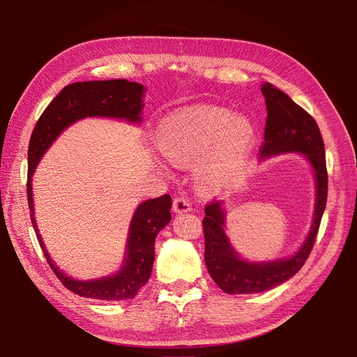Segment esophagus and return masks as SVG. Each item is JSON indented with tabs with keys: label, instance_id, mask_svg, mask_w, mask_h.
Returning <instances> with one entry per match:
<instances>
[{
	"label": "esophagus",
	"instance_id": "esophagus-1",
	"mask_svg": "<svg viewBox=\"0 0 357 357\" xmlns=\"http://www.w3.org/2000/svg\"><path fill=\"white\" fill-rule=\"evenodd\" d=\"M172 210H174V213H177V214L188 213L192 210V204L189 202L188 198L178 197L174 199V202H172Z\"/></svg>",
	"mask_w": 357,
	"mask_h": 357
}]
</instances>
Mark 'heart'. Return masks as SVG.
<instances>
[{
	"mask_svg": "<svg viewBox=\"0 0 357 357\" xmlns=\"http://www.w3.org/2000/svg\"><path fill=\"white\" fill-rule=\"evenodd\" d=\"M156 146L169 162L193 168L197 185L223 190L241 176L256 143L245 117L223 107H189L167 116L156 128Z\"/></svg>",
	"mask_w": 357,
	"mask_h": 357,
	"instance_id": "heart-1",
	"label": "heart"
}]
</instances>
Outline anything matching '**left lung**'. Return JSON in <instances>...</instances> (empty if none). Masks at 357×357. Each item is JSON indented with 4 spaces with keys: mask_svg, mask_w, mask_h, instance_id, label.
Listing matches in <instances>:
<instances>
[{
    "mask_svg": "<svg viewBox=\"0 0 357 357\" xmlns=\"http://www.w3.org/2000/svg\"><path fill=\"white\" fill-rule=\"evenodd\" d=\"M261 91L268 110L261 159L287 153L304 156L314 174V213L308 235L294 255L273 261H248L235 250L226 235L225 201L208 204L202 220L205 265L214 283L229 295L261 294L294 277L304 266L316 241L328 198L325 144L316 121L274 84L264 83Z\"/></svg>",
    "mask_w": 357,
    "mask_h": 357,
    "instance_id": "8db88e82",
    "label": "left lung"
}]
</instances>
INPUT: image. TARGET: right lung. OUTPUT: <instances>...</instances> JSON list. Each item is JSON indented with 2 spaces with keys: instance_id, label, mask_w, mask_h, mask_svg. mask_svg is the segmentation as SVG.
Wrapping results in <instances>:
<instances>
[{
  "instance_id": "1",
  "label": "right lung",
  "mask_w": 357,
  "mask_h": 357,
  "mask_svg": "<svg viewBox=\"0 0 357 357\" xmlns=\"http://www.w3.org/2000/svg\"><path fill=\"white\" fill-rule=\"evenodd\" d=\"M146 86L126 79L77 82L63 88L43 112L29 139L28 149V205L31 222L50 268L61 283L73 294L101 301L132 299L150 278L155 261V240L171 220L172 199L169 195L146 199L138 204L129 223L125 255L114 274L77 280L59 269L50 257L36 220L32 198V176L47 149L75 122L86 117H107L132 125L143 122Z\"/></svg>"
}]
</instances>
